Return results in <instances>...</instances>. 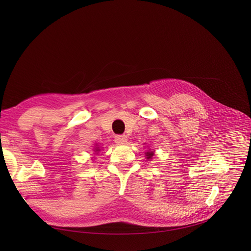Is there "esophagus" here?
Listing matches in <instances>:
<instances>
[{
	"instance_id": "1",
	"label": "esophagus",
	"mask_w": 251,
	"mask_h": 251,
	"mask_svg": "<svg viewBox=\"0 0 251 251\" xmlns=\"http://www.w3.org/2000/svg\"><path fill=\"white\" fill-rule=\"evenodd\" d=\"M115 142L119 146H123L127 142V137L125 135H116L115 136Z\"/></svg>"
}]
</instances>
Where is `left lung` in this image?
Masks as SVG:
<instances>
[{
	"mask_svg": "<svg viewBox=\"0 0 251 251\" xmlns=\"http://www.w3.org/2000/svg\"><path fill=\"white\" fill-rule=\"evenodd\" d=\"M146 154H147V159L150 160V159H151V156L153 155V151H147Z\"/></svg>",
	"mask_w": 251,
	"mask_h": 251,
	"instance_id": "1",
	"label": "left lung"
}]
</instances>
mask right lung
<instances>
[{"label": "right lung", "mask_w": 251, "mask_h": 251, "mask_svg": "<svg viewBox=\"0 0 251 251\" xmlns=\"http://www.w3.org/2000/svg\"><path fill=\"white\" fill-rule=\"evenodd\" d=\"M95 151H100V148H96V150H95Z\"/></svg>", "instance_id": "right-lung-1"}]
</instances>
